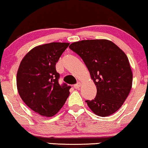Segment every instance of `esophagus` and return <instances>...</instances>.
Wrapping results in <instances>:
<instances>
[{
	"label": "esophagus",
	"instance_id": "34e87169",
	"mask_svg": "<svg viewBox=\"0 0 148 148\" xmlns=\"http://www.w3.org/2000/svg\"><path fill=\"white\" fill-rule=\"evenodd\" d=\"M74 88H75V89H79V88L81 87V84H80V83H78L77 84H75L74 85Z\"/></svg>",
	"mask_w": 148,
	"mask_h": 148
}]
</instances>
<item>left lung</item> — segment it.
I'll return each instance as SVG.
<instances>
[{
	"label": "left lung",
	"instance_id": "8db88e82",
	"mask_svg": "<svg viewBox=\"0 0 148 148\" xmlns=\"http://www.w3.org/2000/svg\"><path fill=\"white\" fill-rule=\"evenodd\" d=\"M69 47L84 60L96 86L95 98L86 101L88 107L101 117L114 113L132 89L133 74L126 54L108 40H82Z\"/></svg>",
	"mask_w": 148,
	"mask_h": 148
}]
</instances>
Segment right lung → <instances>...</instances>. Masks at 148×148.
Wrapping results in <instances>:
<instances>
[{
    "mask_svg": "<svg viewBox=\"0 0 148 148\" xmlns=\"http://www.w3.org/2000/svg\"><path fill=\"white\" fill-rule=\"evenodd\" d=\"M69 45L51 42L32 49L22 59L16 74L18 92L25 104L45 117L55 115L69 95L70 86L58 84L56 64Z\"/></svg>",
    "mask_w": 148,
    "mask_h": 148,
    "instance_id": "add662e5",
    "label": "right lung"
}]
</instances>
